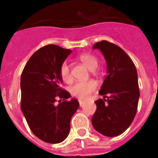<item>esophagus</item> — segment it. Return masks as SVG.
I'll list each match as a JSON object with an SVG mask.
<instances>
[{"mask_svg": "<svg viewBox=\"0 0 158 158\" xmlns=\"http://www.w3.org/2000/svg\"><path fill=\"white\" fill-rule=\"evenodd\" d=\"M79 104H80V107H83L84 106V102L82 100H79Z\"/></svg>", "mask_w": 158, "mask_h": 158, "instance_id": "esophagus-1", "label": "esophagus"}]
</instances>
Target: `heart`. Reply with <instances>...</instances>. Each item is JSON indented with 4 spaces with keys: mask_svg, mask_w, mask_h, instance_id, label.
Segmentation results:
<instances>
[{
    "mask_svg": "<svg viewBox=\"0 0 158 158\" xmlns=\"http://www.w3.org/2000/svg\"><path fill=\"white\" fill-rule=\"evenodd\" d=\"M78 59L87 67L89 70L94 71L97 68L99 64L98 58L95 55L89 53H84L78 56ZM60 76L62 81L65 82H69L72 79L70 74V68L69 64L66 62H64L60 67ZM96 88V84L93 81L82 83L78 82L74 84L70 88V93L73 96H76L81 100H85L89 97L92 93L95 91Z\"/></svg>",
    "mask_w": 158,
    "mask_h": 158,
    "instance_id": "heart-1",
    "label": "heart"
}]
</instances>
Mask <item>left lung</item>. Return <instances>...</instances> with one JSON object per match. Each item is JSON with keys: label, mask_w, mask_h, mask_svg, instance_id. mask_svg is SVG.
Segmentation results:
<instances>
[{"label": "left lung", "mask_w": 158, "mask_h": 158, "mask_svg": "<svg viewBox=\"0 0 158 158\" xmlns=\"http://www.w3.org/2000/svg\"><path fill=\"white\" fill-rule=\"evenodd\" d=\"M93 49L104 55L107 75L99 92L103 99L95 101L96 110L92 123L103 135L118 136L129 127L136 115L140 96L136 67L127 53L114 43L103 40Z\"/></svg>", "instance_id": "1"}]
</instances>
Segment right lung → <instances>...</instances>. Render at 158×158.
I'll return each instance as SVG.
<instances>
[{
	"instance_id": "right-lung-1",
	"label": "right lung",
	"mask_w": 158,
	"mask_h": 158,
	"mask_svg": "<svg viewBox=\"0 0 158 158\" xmlns=\"http://www.w3.org/2000/svg\"><path fill=\"white\" fill-rule=\"evenodd\" d=\"M71 52L54 44L45 46L32 54L21 74L22 112L32 133L52 144L66 139L80 105L76 99L66 100L71 95L61 88L60 67ZM58 97L64 101L56 106Z\"/></svg>"
}]
</instances>
